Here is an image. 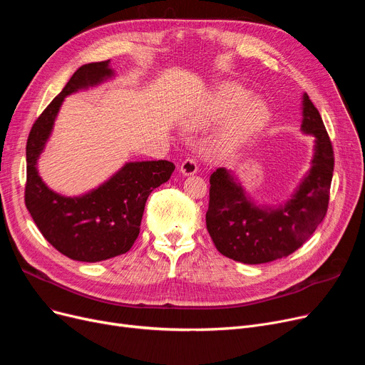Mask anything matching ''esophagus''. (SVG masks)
Wrapping results in <instances>:
<instances>
[{
	"mask_svg": "<svg viewBox=\"0 0 365 365\" xmlns=\"http://www.w3.org/2000/svg\"><path fill=\"white\" fill-rule=\"evenodd\" d=\"M180 172L182 173V175H195V173L197 172V163L195 162V159L187 158V159L181 163Z\"/></svg>",
	"mask_w": 365,
	"mask_h": 365,
	"instance_id": "34e87169",
	"label": "esophagus"
}]
</instances>
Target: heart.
Wrapping results in <instances>:
<instances>
[{
	"label": "heart",
	"instance_id": "1",
	"mask_svg": "<svg viewBox=\"0 0 365 365\" xmlns=\"http://www.w3.org/2000/svg\"><path fill=\"white\" fill-rule=\"evenodd\" d=\"M220 133L222 150H236L251 138L263 132L270 121V110L262 99H251V93L240 86H221L193 114L195 126L222 123Z\"/></svg>",
	"mask_w": 365,
	"mask_h": 365
}]
</instances>
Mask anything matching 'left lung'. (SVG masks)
I'll return each instance as SVG.
<instances>
[{
    "instance_id": "1",
    "label": "left lung",
    "mask_w": 365,
    "mask_h": 365,
    "mask_svg": "<svg viewBox=\"0 0 365 365\" xmlns=\"http://www.w3.org/2000/svg\"><path fill=\"white\" fill-rule=\"evenodd\" d=\"M302 130L315 138L312 166L291 197L277 206L257 205L232 170L210 178L206 229L217 250L235 262L262 264L299 250L322 222L334 170V153L319 111L303 93Z\"/></svg>"
}]
</instances>
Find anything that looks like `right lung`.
Wrapping results in <instances>:
<instances>
[{
	"label": "right lung",
	"instance_id": "1",
	"mask_svg": "<svg viewBox=\"0 0 365 365\" xmlns=\"http://www.w3.org/2000/svg\"><path fill=\"white\" fill-rule=\"evenodd\" d=\"M113 77L110 61L80 66L32 125L26 143L25 205L48 244L76 262L96 263L128 252L140 235L150 193L175 169L168 160L128 162L110 180L74 197L55 193L43 182L37 162L63 99Z\"/></svg>",
	"mask_w": 365,
	"mask_h": 365
}]
</instances>
